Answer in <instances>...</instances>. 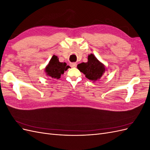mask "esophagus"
Instances as JSON below:
<instances>
[{"mask_svg":"<svg viewBox=\"0 0 150 150\" xmlns=\"http://www.w3.org/2000/svg\"><path fill=\"white\" fill-rule=\"evenodd\" d=\"M70 66L71 67H76V66H77V64L76 62H74V63H71L70 64Z\"/></svg>","mask_w":150,"mask_h":150,"instance_id":"34e87169","label":"esophagus"}]
</instances>
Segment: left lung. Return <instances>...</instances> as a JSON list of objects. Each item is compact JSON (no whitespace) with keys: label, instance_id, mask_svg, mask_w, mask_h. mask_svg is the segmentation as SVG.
<instances>
[{"label":"left lung","instance_id":"1","mask_svg":"<svg viewBox=\"0 0 150 150\" xmlns=\"http://www.w3.org/2000/svg\"><path fill=\"white\" fill-rule=\"evenodd\" d=\"M77 67L85 75L86 78L93 82L100 79L106 71L105 66L93 54L88 55L87 62L81 63Z\"/></svg>","mask_w":150,"mask_h":150}]
</instances>
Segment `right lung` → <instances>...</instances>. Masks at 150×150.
Here are the masks:
<instances>
[{"label": "right lung", "instance_id": "add662e5", "mask_svg": "<svg viewBox=\"0 0 150 150\" xmlns=\"http://www.w3.org/2000/svg\"><path fill=\"white\" fill-rule=\"evenodd\" d=\"M69 67L66 62H59L57 56L54 55L45 68L44 71L47 76L52 79H59L61 78V76L64 73V71H67Z\"/></svg>", "mask_w": 150, "mask_h": 150}]
</instances>
